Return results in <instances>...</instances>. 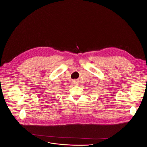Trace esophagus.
<instances>
[{
    "label": "esophagus",
    "instance_id": "34e87169",
    "mask_svg": "<svg viewBox=\"0 0 147 147\" xmlns=\"http://www.w3.org/2000/svg\"><path fill=\"white\" fill-rule=\"evenodd\" d=\"M72 83L73 84H77V82L76 81H73V82H72Z\"/></svg>",
    "mask_w": 147,
    "mask_h": 147
}]
</instances>
